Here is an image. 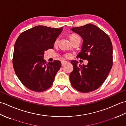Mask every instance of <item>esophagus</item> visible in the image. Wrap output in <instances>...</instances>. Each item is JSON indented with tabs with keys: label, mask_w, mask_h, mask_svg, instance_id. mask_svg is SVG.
I'll return each mask as SVG.
<instances>
[{
	"label": "esophagus",
	"mask_w": 126,
	"mask_h": 126,
	"mask_svg": "<svg viewBox=\"0 0 126 126\" xmlns=\"http://www.w3.org/2000/svg\"><path fill=\"white\" fill-rule=\"evenodd\" d=\"M61 63H62V65L63 66L64 65H65V64H66L67 63H68V62L66 61H62V62H61Z\"/></svg>",
	"instance_id": "esophagus-1"
}]
</instances>
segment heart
Segmentation results:
<instances>
[{
  "mask_svg": "<svg viewBox=\"0 0 126 126\" xmlns=\"http://www.w3.org/2000/svg\"><path fill=\"white\" fill-rule=\"evenodd\" d=\"M79 37L78 35H77L72 34V35H70V40L72 41V40H73L76 39V38H79ZM79 38H80V37H79ZM57 42H58V39H57L55 41V43H57ZM66 57H69V55H66Z\"/></svg>",
  "mask_w": 126,
  "mask_h": 126,
  "instance_id": "obj_1",
  "label": "heart"
}]
</instances>
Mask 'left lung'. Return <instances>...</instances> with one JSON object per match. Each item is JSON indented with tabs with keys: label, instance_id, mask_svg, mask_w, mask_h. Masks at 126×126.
I'll list each match as a JSON object with an SVG mask.
<instances>
[{
	"label": "left lung",
	"instance_id": "obj_1",
	"mask_svg": "<svg viewBox=\"0 0 126 126\" xmlns=\"http://www.w3.org/2000/svg\"><path fill=\"white\" fill-rule=\"evenodd\" d=\"M71 30L83 39L81 50L77 57L87 60L88 63L80 65L77 61H71L74 70L70 74V83L78 91H93L103 84L112 69V42L107 34L91 23Z\"/></svg>",
	"mask_w": 126,
	"mask_h": 126
}]
</instances>
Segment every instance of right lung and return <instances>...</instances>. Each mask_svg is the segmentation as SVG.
<instances>
[{
  "instance_id": "add662e5",
  "label": "right lung",
  "mask_w": 126,
  "mask_h": 126,
  "mask_svg": "<svg viewBox=\"0 0 126 126\" xmlns=\"http://www.w3.org/2000/svg\"><path fill=\"white\" fill-rule=\"evenodd\" d=\"M63 27L37 26L20 34L14 47L13 65L20 81L36 92L48 89L61 66L59 61L48 62L44 59L45 51L52 49Z\"/></svg>"
}]
</instances>
